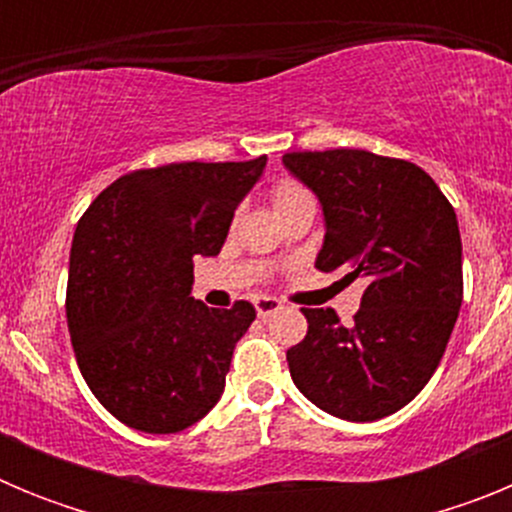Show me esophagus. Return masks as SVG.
<instances>
[{
	"label": "esophagus",
	"mask_w": 512,
	"mask_h": 512,
	"mask_svg": "<svg viewBox=\"0 0 512 512\" xmlns=\"http://www.w3.org/2000/svg\"><path fill=\"white\" fill-rule=\"evenodd\" d=\"M253 305H256L259 318H269V315H274V312L282 310V302L274 300V297H256V300H253Z\"/></svg>",
	"instance_id": "34e87169"
}]
</instances>
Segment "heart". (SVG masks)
I'll use <instances>...</instances> for the list:
<instances>
[{"label": "heart", "mask_w": 512, "mask_h": 512, "mask_svg": "<svg viewBox=\"0 0 512 512\" xmlns=\"http://www.w3.org/2000/svg\"><path fill=\"white\" fill-rule=\"evenodd\" d=\"M302 194H307L305 189L295 187V184H284V187L277 189V197H274V200H277V207H282V205H287V202L302 197Z\"/></svg>", "instance_id": "b5f03b06"}]
</instances>
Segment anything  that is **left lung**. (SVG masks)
I'll list each match as a JSON object with an SVG mask.
<instances>
[{"mask_svg": "<svg viewBox=\"0 0 512 512\" xmlns=\"http://www.w3.org/2000/svg\"><path fill=\"white\" fill-rule=\"evenodd\" d=\"M284 169L320 202L315 266L366 284L354 323L305 307L287 351L297 390L325 413L372 423L405 408L436 372L459 318L456 212L420 166L359 148L287 153Z\"/></svg>", "mask_w": 512, "mask_h": 512, "instance_id": "8db88e82", "label": "left lung"}]
</instances>
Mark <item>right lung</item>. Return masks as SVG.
Segmentation results:
<instances>
[{
  "instance_id": "obj_1",
  "label": "right lung",
  "mask_w": 512,
  "mask_h": 512,
  "mask_svg": "<svg viewBox=\"0 0 512 512\" xmlns=\"http://www.w3.org/2000/svg\"><path fill=\"white\" fill-rule=\"evenodd\" d=\"M264 169L266 156L130 171L76 225L71 346L94 397L135 431H184L223 395L233 348L256 310L194 300L192 259L220 253Z\"/></svg>"
}]
</instances>
